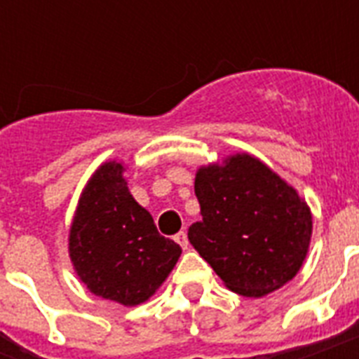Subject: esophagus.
<instances>
[{"instance_id":"1","label":"esophagus","mask_w":359,"mask_h":359,"mask_svg":"<svg viewBox=\"0 0 359 359\" xmlns=\"http://www.w3.org/2000/svg\"><path fill=\"white\" fill-rule=\"evenodd\" d=\"M175 242H177L182 250H186V248H188V235H186L184 231H180V233L175 235Z\"/></svg>"}]
</instances>
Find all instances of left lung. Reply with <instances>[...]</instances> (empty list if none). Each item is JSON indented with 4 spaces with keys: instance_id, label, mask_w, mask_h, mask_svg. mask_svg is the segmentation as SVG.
<instances>
[{
    "instance_id": "8db88e82",
    "label": "left lung",
    "mask_w": 359,
    "mask_h": 359,
    "mask_svg": "<svg viewBox=\"0 0 359 359\" xmlns=\"http://www.w3.org/2000/svg\"><path fill=\"white\" fill-rule=\"evenodd\" d=\"M201 222L188 240L233 292L259 298L294 278L311 240V212L296 190L250 154L196 175Z\"/></svg>"
}]
</instances>
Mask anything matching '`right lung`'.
<instances>
[{"label":"right lung","mask_w":359,"mask_h":359,"mask_svg":"<svg viewBox=\"0 0 359 359\" xmlns=\"http://www.w3.org/2000/svg\"><path fill=\"white\" fill-rule=\"evenodd\" d=\"M124 168L108 162L81 194L69 251L87 289L123 306L151 298L179 261L180 245L158 233L126 188Z\"/></svg>","instance_id":"right-lung-1"}]
</instances>
